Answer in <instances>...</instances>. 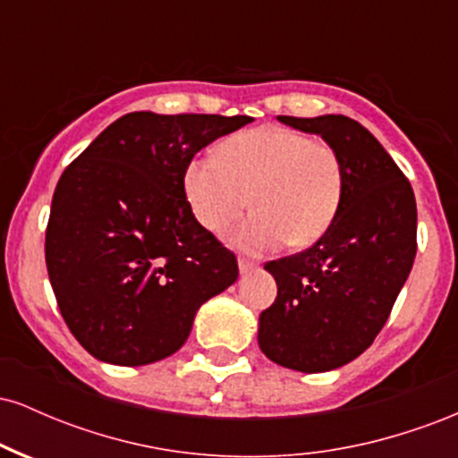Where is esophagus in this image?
<instances>
[{"mask_svg": "<svg viewBox=\"0 0 458 458\" xmlns=\"http://www.w3.org/2000/svg\"><path fill=\"white\" fill-rule=\"evenodd\" d=\"M256 269H259V265H256L254 260H250V259H239V271L243 273V276H245V273H251V271H256Z\"/></svg>", "mask_w": 458, "mask_h": 458, "instance_id": "1", "label": "esophagus"}]
</instances>
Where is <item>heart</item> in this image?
Returning a JSON list of instances; mask_svg holds the SVG:
<instances>
[{
    "mask_svg": "<svg viewBox=\"0 0 458 458\" xmlns=\"http://www.w3.org/2000/svg\"><path fill=\"white\" fill-rule=\"evenodd\" d=\"M344 191L340 155L325 140L284 127L230 135L217 157H199L185 172V193L199 224L224 233L256 208L233 234L247 251L276 250L288 241L312 245L329 230Z\"/></svg>",
    "mask_w": 458,
    "mask_h": 458,
    "instance_id": "b5f03b06",
    "label": "heart"
}]
</instances>
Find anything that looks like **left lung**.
Masks as SVG:
<instances>
[{
	"label": "left lung",
	"mask_w": 458,
	"mask_h": 458,
	"mask_svg": "<svg viewBox=\"0 0 458 458\" xmlns=\"http://www.w3.org/2000/svg\"><path fill=\"white\" fill-rule=\"evenodd\" d=\"M277 120L334 146L344 191L317 243L265 265L277 297L260 314L259 344L284 368L334 370L372 344L409 277L418 250L415 196L401 167L355 120L334 114Z\"/></svg>",
	"instance_id": "left-lung-1"
}]
</instances>
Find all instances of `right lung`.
I'll return each instance as SVG.
<instances>
[{"label": "right lung", "instance_id": "obj_1", "mask_svg": "<svg viewBox=\"0 0 458 458\" xmlns=\"http://www.w3.org/2000/svg\"><path fill=\"white\" fill-rule=\"evenodd\" d=\"M250 115L133 112L62 172L45 260L77 343L107 364L176 353L204 301L239 277L236 256L193 217V155Z\"/></svg>", "mask_w": 458, "mask_h": 458}]
</instances>
